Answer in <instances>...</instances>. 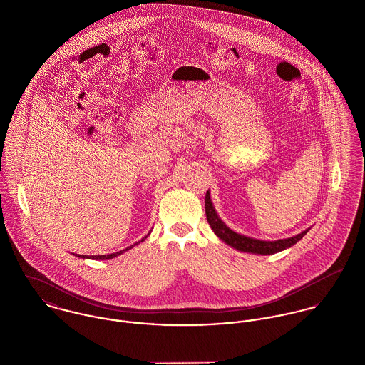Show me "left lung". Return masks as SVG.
<instances>
[{"label": "left lung", "instance_id": "left-lung-1", "mask_svg": "<svg viewBox=\"0 0 365 365\" xmlns=\"http://www.w3.org/2000/svg\"><path fill=\"white\" fill-rule=\"evenodd\" d=\"M205 212H207V219L208 223L212 227V230L215 232V235L222 239L226 245L240 250V252H247V253H256V255H274L278 253L281 250H285L291 246H294L297 242H299L308 230H304L302 233L289 237V239H281V240H275V242H264V240H257V239H252L243 235H239L236 232H233L232 229H229L217 216L216 210L212 205L210 201V195L207 192L205 195Z\"/></svg>", "mask_w": 365, "mask_h": 365}]
</instances>
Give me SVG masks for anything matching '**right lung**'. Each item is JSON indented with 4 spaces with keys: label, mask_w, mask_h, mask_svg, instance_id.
Wrapping results in <instances>:
<instances>
[{
    "label": "right lung",
    "mask_w": 365,
    "mask_h": 365,
    "mask_svg": "<svg viewBox=\"0 0 365 365\" xmlns=\"http://www.w3.org/2000/svg\"><path fill=\"white\" fill-rule=\"evenodd\" d=\"M149 236V235H148ZM146 236V237H148ZM146 237H143L140 242H143ZM140 242H138V243H135V245H132V246H129V247H126L125 250H120V252H116V253H112V255H103V256H90V257H87V256H80L78 255V257H81V259H93V260H109V259H113V257H116V256H119V255H122V253H125L126 250H129V249H132L133 246H136V245H139Z\"/></svg>",
    "instance_id": "right-lung-1"
}]
</instances>
